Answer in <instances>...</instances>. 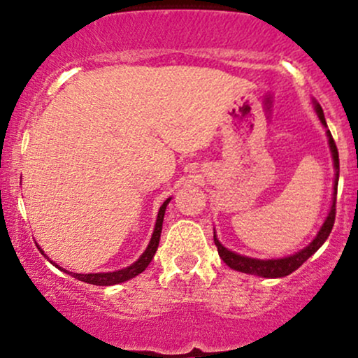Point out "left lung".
Returning <instances> with one entry per match:
<instances>
[{"mask_svg":"<svg viewBox=\"0 0 358 358\" xmlns=\"http://www.w3.org/2000/svg\"><path fill=\"white\" fill-rule=\"evenodd\" d=\"M313 106L316 114H318L320 121L322 124L327 127V138H328V146H330V153L331 158H334V168H335V182H334V195H331V205L330 210H328V215L324 222L320 227L318 234L315 236V239L306 245L305 249L298 250V252L291 254V256L286 257H278V259H257V257H249V256H242V254L234 252V250L227 249L225 245H222V242L217 239L215 229H213V242H215L217 250H219V256L229 268L234 271H239V273H245V274H252V276H259V278H285L287 274H291L293 271H296L303 262L308 261L313 254L318 250L322 245L324 244V241L328 239L330 236L331 229H334L335 224V203H336V187H338V175H340V162H338V150H336V145L331 138L330 129H328L327 121H324V114L322 106L318 104L313 99Z\"/></svg>","mask_w":358,"mask_h":358,"instance_id":"obj_1","label":"left lung"}]
</instances>
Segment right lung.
I'll return each instance as SVG.
<instances>
[{"label":"right lung","mask_w":358,"mask_h":358,"mask_svg":"<svg viewBox=\"0 0 358 358\" xmlns=\"http://www.w3.org/2000/svg\"><path fill=\"white\" fill-rule=\"evenodd\" d=\"M170 200H171V196H170V199H166L165 202H163L162 207H159L158 217H156V224H155L153 234H151L150 244H148V248L145 249V252H143L141 256H139L138 261H134L133 264L127 266V268H122V269H119V271H113V273H89V274L71 273V271H65L64 268H59V266H57L55 262H52L50 259H48L47 254L43 252L42 248H40V245H36V248H38L40 252H42V256L47 257L53 266H57V268H59L60 271H64V273L71 274L72 278L79 279V281L89 282V285H96V286H114V285H119V282H124V281H127V279H133L134 276H138V274H141L143 271L148 268V264H150V262H151V259H153L156 249H158L159 237H162L163 217H165L166 205L170 203Z\"/></svg>","instance_id":"add662e5"}]
</instances>
